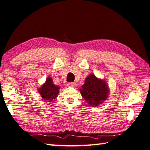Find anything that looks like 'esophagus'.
I'll list each match as a JSON object with an SVG mask.
<instances>
[{
  "label": "esophagus",
  "mask_w": 150,
  "mask_h": 150,
  "mask_svg": "<svg viewBox=\"0 0 150 150\" xmlns=\"http://www.w3.org/2000/svg\"><path fill=\"white\" fill-rule=\"evenodd\" d=\"M67 86H69V87H75V86H76V84L75 83H69L67 84Z\"/></svg>",
  "instance_id": "34e87169"
}]
</instances>
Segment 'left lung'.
I'll use <instances>...</instances> for the list:
<instances>
[{
    "label": "left lung",
    "instance_id": "1",
    "mask_svg": "<svg viewBox=\"0 0 150 150\" xmlns=\"http://www.w3.org/2000/svg\"><path fill=\"white\" fill-rule=\"evenodd\" d=\"M79 91L85 101L94 107L103 104L108 97L110 91L106 81L93 74L86 78L84 84Z\"/></svg>",
    "mask_w": 150,
    "mask_h": 150
}]
</instances>
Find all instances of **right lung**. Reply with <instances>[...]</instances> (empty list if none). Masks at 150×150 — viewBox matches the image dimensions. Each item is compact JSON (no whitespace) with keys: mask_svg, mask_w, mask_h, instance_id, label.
<instances>
[{"mask_svg":"<svg viewBox=\"0 0 150 150\" xmlns=\"http://www.w3.org/2000/svg\"><path fill=\"white\" fill-rule=\"evenodd\" d=\"M59 89L60 87L54 84L51 77H48L46 80V83L38 90L43 99L51 103L56 99L59 93Z\"/></svg>","mask_w":150,"mask_h":150,"instance_id":"obj_1","label":"right lung"}]
</instances>
